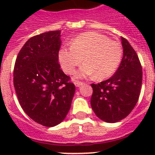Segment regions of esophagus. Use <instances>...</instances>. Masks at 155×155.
Segmentation results:
<instances>
[{"label": "esophagus", "mask_w": 155, "mask_h": 155, "mask_svg": "<svg viewBox=\"0 0 155 155\" xmlns=\"http://www.w3.org/2000/svg\"><path fill=\"white\" fill-rule=\"evenodd\" d=\"M74 84H75V86H76V87H79V86L82 85V84H84V82L79 81H75Z\"/></svg>", "instance_id": "1"}]
</instances>
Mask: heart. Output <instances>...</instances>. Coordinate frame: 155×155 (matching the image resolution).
<instances>
[{
  "mask_svg": "<svg viewBox=\"0 0 155 155\" xmlns=\"http://www.w3.org/2000/svg\"><path fill=\"white\" fill-rule=\"evenodd\" d=\"M123 50L118 42L98 32H86L77 36L71 47H63L59 60L66 73L71 74L84 60V64L76 73L77 78L95 75L98 80L115 73L122 60Z\"/></svg>",
  "mask_w": 155,
  "mask_h": 155,
  "instance_id": "heart-1",
  "label": "heart"
}]
</instances>
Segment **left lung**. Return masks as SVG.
<instances>
[{"label":"left lung","mask_w":155,"mask_h":155,"mask_svg":"<svg viewBox=\"0 0 155 155\" xmlns=\"http://www.w3.org/2000/svg\"><path fill=\"white\" fill-rule=\"evenodd\" d=\"M124 57L113 76L98 84H91V105L98 118L116 123L132 112L139 98L142 84V67L136 51L121 37Z\"/></svg>","instance_id":"left-lung-1"}]
</instances>
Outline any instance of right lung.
I'll list each match as a JSON object with an SVG mask.
<instances>
[{
	"instance_id": "obj_1",
	"label": "right lung",
	"mask_w": 155,
	"mask_h": 155,
	"mask_svg": "<svg viewBox=\"0 0 155 155\" xmlns=\"http://www.w3.org/2000/svg\"><path fill=\"white\" fill-rule=\"evenodd\" d=\"M61 30L31 37L22 46L14 68V86L24 112L37 124H61L71 109L75 86L58 62Z\"/></svg>"
}]
</instances>
